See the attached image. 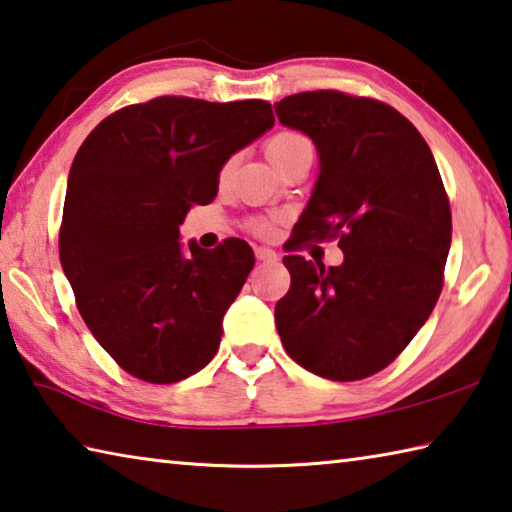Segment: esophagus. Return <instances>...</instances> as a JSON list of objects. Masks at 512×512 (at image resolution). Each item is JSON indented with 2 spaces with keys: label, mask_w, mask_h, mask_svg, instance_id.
<instances>
[{
  "label": "esophagus",
  "mask_w": 512,
  "mask_h": 512,
  "mask_svg": "<svg viewBox=\"0 0 512 512\" xmlns=\"http://www.w3.org/2000/svg\"><path fill=\"white\" fill-rule=\"evenodd\" d=\"M255 257L259 259V262H268V264L277 262V253H275V250H271V248H264V246L255 248Z\"/></svg>",
  "instance_id": "1"
}]
</instances>
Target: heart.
<instances>
[{
	"instance_id": "heart-1",
	"label": "heart",
	"mask_w": 512,
	"mask_h": 512,
	"mask_svg": "<svg viewBox=\"0 0 512 512\" xmlns=\"http://www.w3.org/2000/svg\"><path fill=\"white\" fill-rule=\"evenodd\" d=\"M305 144H309L307 137H302L300 133L282 131V133L273 135L271 140L266 142V155H268V160L275 164V162H280L284 155H289L291 151H296V149H300V146H305ZM228 169L230 167H225L223 173L228 171ZM257 232H262V235H264V232H268V223H257Z\"/></svg>"
}]
</instances>
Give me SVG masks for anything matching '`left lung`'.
<instances>
[{"mask_svg":"<svg viewBox=\"0 0 512 512\" xmlns=\"http://www.w3.org/2000/svg\"><path fill=\"white\" fill-rule=\"evenodd\" d=\"M275 115L318 151L291 248L339 237L343 250L332 268L282 259L291 289L275 305L277 334L318 377H370L411 343L443 289L452 212L436 160L418 128L381 101L300 92L277 101Z\"/></svg>","mask_w":512,"mask_h":512,"instance_id":"1","label":"left lung"}]
</instances>
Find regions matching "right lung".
I'll use <instances>...</instances> for the list:
<instances>
[{
	"label": "right lung",
	"mask_w": 512,
	"mask_h": 512,
	"mask_svg": "<svg viewBox=\"0 0 512 512\" xmlns=\"http://www.w3.org/2000/svg\"><path fill=\"white\" fill-rule=\"evenodd\" d=\"M273 124L259 99L158 97L103 119L76 153L60 264L92 336L133 377L173 384L219 350L253 248L185 246L180 223L219 192L225 162Z\"/></svg>",
	"instance_id": "obj_1"
}]
</instances>
